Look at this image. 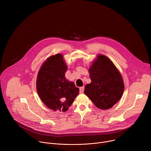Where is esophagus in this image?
Wrapping results in <instances>:
<instances>
[{"mask_svg":"<svg viewBox=\"0 0 151 151\" xmlns=\"http://www.w3.org/2000/svg\"><path fill=\"white\" fill-rule=\"evenodd\" d=\"M83 90H84V87H82L79 88V93H82L83 92Z\"/></svg>","mask_w":151,"mask_h":151,"instance_id":"34e87169","label":"esophagus"}]
</instances>
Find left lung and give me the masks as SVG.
Returning a JSON list of instances; mask_svg holds the SVG:
<instances>
[{"label":"left lung","mask_w":151,"mask_h":151,"mask_svg":"<svg viewBox=\"0 0 151 151\" xmlns=\"http://www.w3.org/2000/svg\"><path fill=\"white\" fill-rule=\"evenodd\" d=\"M91 82L85 85L84 93L98 108L109 109L121 98L124 85L121 73L113 62L99 55L89 69Z\"/></svg>","instance_id":"1"}]
</instances>
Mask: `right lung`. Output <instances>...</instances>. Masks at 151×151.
Returning <instances> with one entry per match:
<instances>
[{"label": "right lung", "mask_w": 151, "mask_h": 151, "mask_svg": "<svg viewBox=\"0 0 151 151\" xmlns=\"http://www.w3.org/2000/svg\"><path fill=\"white\" fill-rule=\"evenodd\" d=\"M67 66L61 54L52 55L39 71L36 88L38 95L50 109L66 112L79 94V88L65 78Z\"/></svg>", "instance_id": "add662e5"}]
</instances>
